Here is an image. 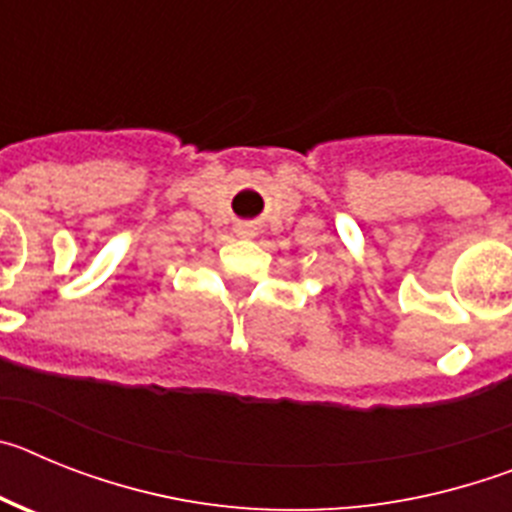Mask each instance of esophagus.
<instances>
[{
  "mask_svg": "<svg viewBox=\"0 0 512 512\" xmlns=\"http://www.w3.org/2000/svg\"><path fill=\"white\" fill-rule=\"evenodd\" d=\"M238 235H253V228L251 225H241V228H238Z\"/></svg>",
  "mask_w": 512,
  "mask_h": 512,
  "instance_id": "esophagus-1",
  "label": "esophagus"
}]
</instances>
